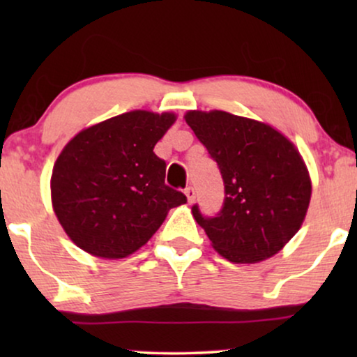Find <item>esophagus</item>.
Wrapping results in <instances>:
<instances>
[{
  "mask_svg": "<svg viewBox=\"0 0 357 357\" xmlns=\"http://www.w3.org/2000/svg\"><path fill=\"white\" fill-rule=\"evenodd\" d=\"M183 193H185V197H187V202L192 204L195 202V190L192 187H188V188H185Z\"/></svg>",
  "mask_w": 357,
  "mask_h": 357,
  "instance_id": "esophagus-1",
  "label": "esophagus"
}]
</instances>
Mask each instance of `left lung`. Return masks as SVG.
Listing matches in <instances>:
<instances>
[{"mask_svg":"<svg viewBox=\"0 0 357 357\" xmlns=\"http://www.w3.org/2000/svg\"><path fill=\"white\" fill-rule=\"evenodd\" d=\"M183 119L224 180L226 198L216 218L192 208L214 250L232 263L276 255L310 204L312 180L299 149L271 125L224 110H188Z\"/></svg>","mask_w":357,"mask_h":357,"instance_id":"obj_1","label":"left lung"}]
</instances>
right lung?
Returning a JSON list of instances; mask_svg holds the SVG:
<instances>
[{
	"mask_svg": "<svg viewBox=\"0 0 357 357\" xmlns=\"http://www.w3.org/2000/svg\"><path fill=\"white\" fill-rule=\"evenodd\" d=\"M174 112L131 110L87 126L68 141L52 170V206L81 250L121 260L139 250L169 211L187 203L164 183L154 146Z\"/></svg>",
	"mask_w": 357,
	"mask_h": 357,
	"instance_id": "obj_1",
	"label": "right lung"
}]
</instances>
